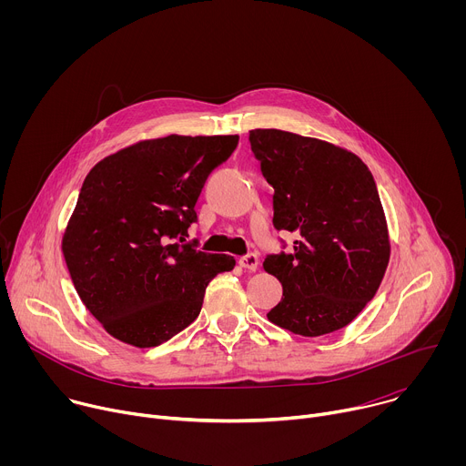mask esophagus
I'll return each instance as SVG.
<instances>
[{
    "instance_id": "34e87169",
    "label": "esophagus",
    "mask_w": 466,
    "mask_h": 466,
    "mask_svg": "<svg viewBox=\"0 0 466 466\" xmlns=\"http://www.w3.org/2000/svg\"><path fill=\"white\" fill-rule=\"evenodd\" d=\"M238 263L241 265L243 269H247V271H256V268H258V256H256L254 252H248V254L241 256V258L238 259Z\"/></svg>"
}]
</instances>
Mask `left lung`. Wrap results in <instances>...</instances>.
<instances>
[{"instance_id": "left-lung-1", "label": "left lung", "mask_w": 466, "mask_h": 466, "mask_svg": "<svg viewBox=\"0 0 466 466\" xmlns=\"http://www.w3.org/2000/svg\"><path fill=\"white\" fill-rule=\"evenodd\" d=\"M248 142L275 187V228L297 234L293 252L263 261L284 288L269 320L306 338L345 328L372 300L389 263L372 173L354 153L293 132L254 128Z\"/></svg>"}]
</instances>
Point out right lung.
<instances>
[{"label": "right lung", "mask_w": 466, "mask_h": 466, "mask_svg": "<svg viewBox=\"0 0 466 466\" xmlns=\"http://www.w3.org/2000/svg\"><path fill=\"white\" fill-rule=\"evenodd\" d=\"M239 137H166L103 158L86 175L62 252L74 286L108 334L158 347L201 311L207 286L236 259L186 243L208 175Z\"/></svg>", "instance_id": "right-lung-1"}]
</instances>
